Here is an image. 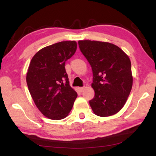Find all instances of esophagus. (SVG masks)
I'll list each match as a JSON object with an SVG mask.
<instances>
[{"label": "esophagus", "instance_id": "esophagus-1", "mask_svg": "<svg viewBox=\"0 0 156 156\" xmlns=\"http://www.w3.org/2000/svg\"><path fill=\"white\" fill-rule=\"evenodd\" d=\"M84 89V87H79V90H80V91H83V90Z\"/></svg>", "mask_w": 156, "mask_h": 156}]
</instances>
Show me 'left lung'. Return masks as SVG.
Wrapping results in <instances>:
<instances>
[{
  "label": "left lung",
  "mask_w": 156,
  "mask_h": 156,
  "mask_svg": "<svg viewBox=\"0 0 156 156\" xmlns=\"http://www.w3.org/2000/svg\"><path fill=\"white\" fill-rule=\"evenodd\" d=\"M78 45L93 72L95 96L89 100L92 110L100 117L115 114L126 103L132 88L130 59L120 47L107 42L79 41Z\"/></svg>",
  "instance_id": "left-lung-1"
}]
</instances>
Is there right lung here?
I'll return each instance as SVG.
<instances>
[{
	"label": "right lung",
	"instance_id": "obj_1",
	"mask_svg": "<svg viewBox=\"0 0 156 156\" xmlns=\"http://www.w3.org/2000/svg\"><path fill=\"white\" fill-rule=\"evenodd\" d=\"M76 49L74 41L53 44L39 50L29 66L26 76L29 91L37 108L49 119L67 117L77 98L65 68Z\"/></svg>",
	"mask_w": 156,
	"mask_h": 156
}]
</instances>
